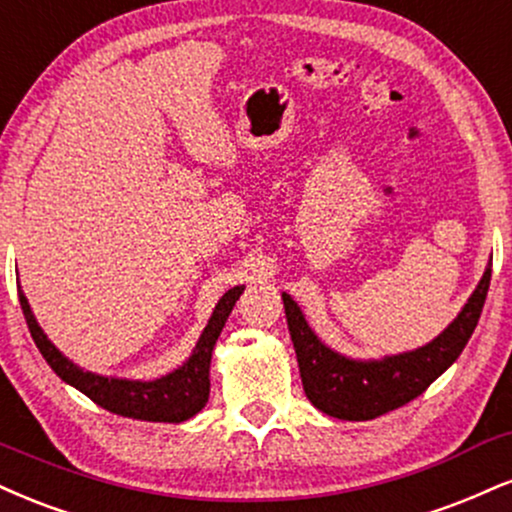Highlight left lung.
Wrapping results in <instances>:
<instances>
[{
	"label": "left lung",
	"mask_w": 512,
	"mask_h": 512,
	"mask_svg": "<svg viewBox=\"0 0 512 512\" xmlns=\"http://www.w3.org/2000/svg\"><path fill=\"white\" fill-rule=\"evenodd\" d=\"M489 281L491 260L463 310L439 336L415 350L372 360H357L326 346L307 324L300 305L281 293L305 396L317 410L348 422L374 420L415 400L463 353L482 315Z\"/></svg>",
	"instance_id": "8db88e82"
}]
</instances>
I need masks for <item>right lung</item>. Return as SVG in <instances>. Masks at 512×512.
Masks as SVG:
<instances>
[{
    "mask_svg": "<svg viewBox=\"0 0 512 512\" xmlns=\"http://www.w3.org/2000/svg\"><path fill=\"white\" fill-rule=\"evenodd\" d=\"M243 291L245 286H233L231 291L221 295L188 360L176 369H171L164 377L150 381L104 377V374H95L78 367L76 362L69 360V357L49 341L42 326L38 324V319H35L33 310H30V303L26 293L21 291V286H18V300H21V310L26 315L35 346L40 348L47 365L54 369V374L61 381H66L73 389L85 393L92 403L114 412V415L145 422L178 424L190 420V417H195L197 412L205 408L209 398V365H212L214 346H217L221 329H224L226 319H229L233 305H236V300Z\"/></svg>",
    "mask_w": 512,
    "mask_h": 512,
    "instance_id": "1",
    "label": "right lung"
}]
</instances>
